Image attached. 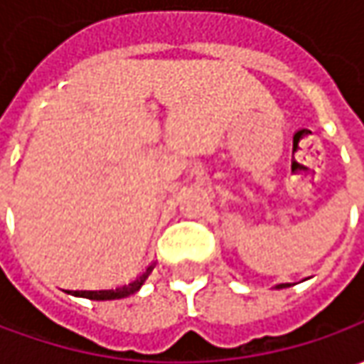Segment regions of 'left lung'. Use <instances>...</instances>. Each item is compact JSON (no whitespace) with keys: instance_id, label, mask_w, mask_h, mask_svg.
Returning a JSON list of instances; mask_svg holds the SVG:
<instances>
[{"instance_id":"8db88e82","label":"left lung","mask_w":364,"mask_h":364,"mask_svg":"<svg viewBox=\"0 0 364 364\" xmlns=\"http://www.w3.org/2000/svg\"><path fill=\"white\" fill-rule=\"evenodd\" d=\"M291 286H294V284H277L275 289H284V287H291Z\"/></svg>"}]
</instances>
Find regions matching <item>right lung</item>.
<instances>
[{
    "label": "right lung",
    "mask_w": 364,
    "mask_h": 364,
    "mask_svg": "<svg viewBox=\"0 0 364 364\" xmlns=\"http://www.w3.org/2000/svg\"><path fill=\"white\" fill-rule=\"evenodd\" d=\"M156 263L147 265V269L139 277H135L133 282H129L127 286L113 287V289H66V294L70 296H77V298H87V300H97V301H105V300H121V298H127V296H133L135 291H139V287L146 284V279L149 277V273L154 272Z\"/></svg>",
    "instance_id": "add662e5"
}]
</instances>
